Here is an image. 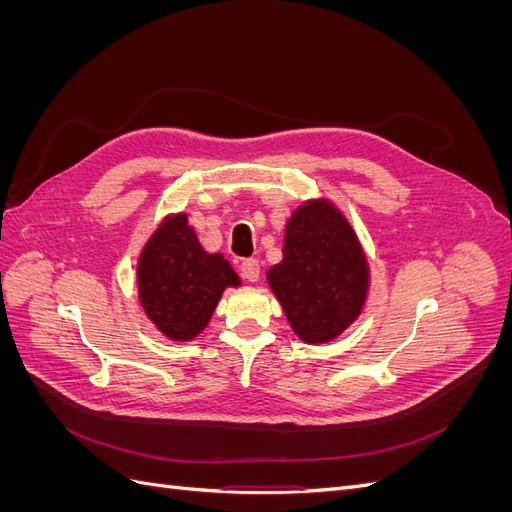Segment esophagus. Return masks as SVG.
Here are the masks:
<instances>
[{
    "instance_id": "1",
    "label": "esophagus",
    "mask_w": 512,
    "mask_h": 512,
    "mask_svg": "<svg viewBox=\"0 0 512 512\" xmlns=\"http://www.w3.org/2000/svg\"><path fill=\"white\" fill-rule=\"evenodd\" d=\"M241 275L247 282H258L260 277V262L256 258H245L241 262Z\"/></svg>"
}]
</instances>
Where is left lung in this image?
Listing matches in <instances>:
<instances>
[{
  "instance_id": "left-lung-1",
  "label": "left lung",
  "mask_w": 512,
  "mask_h": 512,
  "mask_svg": "<svg viewBox=\"0 0 512 512\" xmlns=\"http://www.w3.org/2000/svg\"><path fill=\"white\" fill-rule=\"evenodd\" d=\"M267 277L290 327L307 344L335 339L361 314L367 294L361 245L342 213L324 200L294 211L284 260Z\"/></svg>"
}]
</instances>
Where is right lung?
Instances as JSON below:
<instances>
[{"label":"right lung","mask_w":512,"mask_h":512,"mask_svg":"<svg viewBox=\"0 0 512 512\" xmlns=\"http://www.w3.org/2000/svg\"><path fill=\"white\" fill-rule=\"evenodd\" d=\"M239 277L222 254L200 247L185 215L168 218L138 260V292L151 322L175 342L207 327L224 288Z\"/></svg>","instance_id":"obj_1"}]
</instances>
